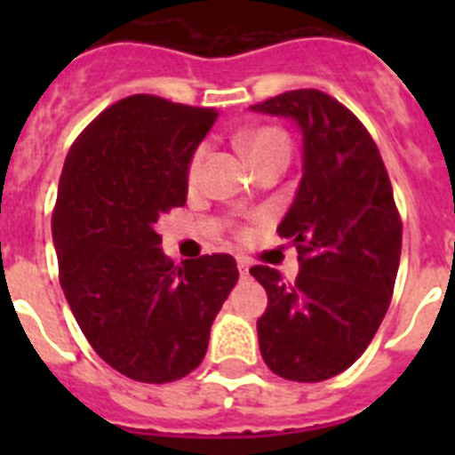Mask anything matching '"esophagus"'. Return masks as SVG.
Masks as SVG:
<instances>
[{
  "label": "esophagus",
  "instance_id": "obj_1",
  "mask_svg": "<svg viewBox=\"0 0 455 455\" xmlns=\"http://www.w3.org/2000/svg\"><path fill=\"white\" fill-rule=\"evenodd\" d=\"M236 267H239L241 277L248 275V262H246V259H243V257H239V259H236Z\"/></svg>",
  "mask_w": 455,
  "mask_h": 455
}]
</instances>
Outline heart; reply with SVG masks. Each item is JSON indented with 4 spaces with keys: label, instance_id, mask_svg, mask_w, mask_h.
I'll use <instances>...</instances> for the list:
<instances>
[{
    "label": "heart",
    "instance_id": "1",
    "mask_svg": "<svg viewBox=\"0 0 455 455\" xmlns=\"http://www.w3.org/2000/svg\"><path fill=\"white\" fill-rule=\"evenodd\" d=\"M236 143L255 166H262L267 162H284L289 159V150H291V140L289 134L275 124H264V127H255V130L241 132L236 136ZM204 159H207V146H198L193 150L191 159H188L187 166V180L191 184H196L203 175Z\"/></svg>",
    "mask_w": 455,
    "mask_h": 455
}]
</instances>
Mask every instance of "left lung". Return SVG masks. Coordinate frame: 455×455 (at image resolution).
I'll return each mask as SVG.
<instances>
[{
    "label": "left lung",
    "instance_id": "left-lung-1",
    "mask_svg": "<svg viewBox=\"0 0 455 455\" xmlns=\"http://www.w3.org/2000/svg\"><path fill=\"white\" fill-rule=\"evenodd\" d=\"M251 108L293 118L303 132V178L277 228L300 271L287 283L275 268H251L268 293L259 351L277 376L319 383L351 367L385 319L403 225L383 156L344 104L300 88Z\"/></svg>",
    "mask_w": 455,
    "mask_h": 455
}]
</instances>
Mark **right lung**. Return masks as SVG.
Listing matches in <instances>:
<instances>
[{"label": "right lung", "instance_id": "1", "mask_svg": "<svg viewBox=\"0 0 455 455\" xmlns=\"http://www.w3.org/2000/svg\"><path fill=\"white\" fill-rule=\"evenodd\" d=\"M216 108L130 95L72 143L52 236L72 315L108 367L139 383H172L203 363L209 328L239 280L216 252L175 267L159 216L187 203V166Z\"/></svg>", "mask_w": 455, "mask_h": 455}]
</instances>
